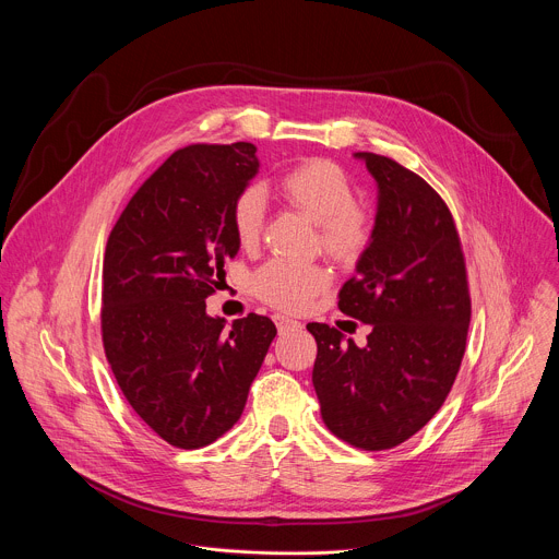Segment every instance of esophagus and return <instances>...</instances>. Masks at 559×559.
<instances>
[{
	"label": "esophagus",
	"instance_id": "esophagus-1",
	"mask_svg": "<svg viewBox=\"0 0 559 559\" xmlns=\"http://www.w3.org/2000/svg\"><path fill=\"white\" fill-rule=\"evenodd\" d=\"M274 323H276L278 332H287V330H298V328H300L298 321H294V318L283 316V313H276V316H274Z\"/></svg>",
	"mask_w": 559,
	"mask_h": 559
}]
</instances>
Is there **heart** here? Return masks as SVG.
Returning <instances> with one entry per match:
<instances>
[{
	"mask_svg": "<svg viewBox=\"0 0 559 559\" xmlns=\"http://www.w3.org/2000/svg\"><path fill=\"white\" fill-rule=\"evenodd\" d=\"M281 192L289 205L302 212L321 231L323 250L341 263L356 261L371 238L369 214L354 203L356 192L349 177L325 158H311L289 170L281 179ZM231 229L241 248L259 243L265 218V192L250 186L238 192L231 203ZM332 281L323 265L270 261L252 281L259 298L265 302L298 311L309 305Z\"/></svg>",
	"mask_w": 559,
	"mask_h": 559,
	"instance_id": "heart-1",
	"label": "heart"
}]
</instances>
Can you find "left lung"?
Instances as JSON below:
<instances>
[{"label":"left lung","mask_w":559,"mask_h":559,"mask_svg":"<svg viewBox=\"0 0 559 559\" xmlns=\"http://www.w3.org/2000/svg\"><path fill=\"white\" fill-rule=\"evenodd\" d=\"M376 181V218L338 307L369 325L358 347L309 323L318 354L311 382L328 429L382 451L420 431L457 376L471 300L449 207L418 175L373 152H356Z\"/></svg>","instance_id":"1"}]
</instances>
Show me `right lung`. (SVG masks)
Here are the masks:
<instances>
[{
    "instance_id": "obj_1",
    "label": "right lung",
    "mask_w": 559,
    "mask_h": 559,
    "mask_svg": "<svg viewBox=\"0 0 559 559\" xmlns=\"http://www.w3.org/2000/svg\"><path fill=\"white\" fill-rule=\"evenodd\" d=\"M257 145L177 150L130 199L104 259L102 334L139 418L179 449H201L241 418L276 336L267 316L231 328L205 311L238 254L231 203L259 175Z\"/></svg>"
}]
</instances>
